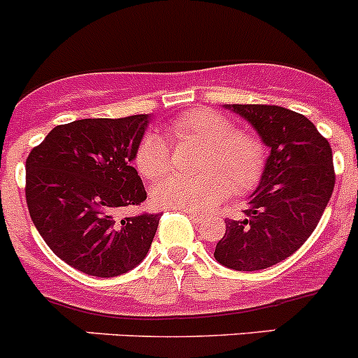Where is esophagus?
<instances>
[{
  "label": "esophagus",
  "mask_w": 358,
  "mask_h": 358,
  "mask_svg": "<svg viewBox=\"0 0 358 358\" xmlns=\"http://www.w3.org/2000/svg\"><path fill=\"white\" fill-rule=\"evenodd\" d=\"M187 217H189L194 224H201V222H203V217L197 213H190V211H187Z\"/></svg>",
  "instance_id": "1"
}]
</instances>
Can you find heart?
<instances>
[{
    "label": "heart",
    "instance_id": "obj_1",
    "mask_svg": "<svg viewBox=\"0 0 358 358\" xmlns=\"http://www.w3.org/2000/svg\"><path fill=\"white\" fill-rule=\"evenodd\" d=\"M166 134L173 143H196L201 150L194 164L197 175H171L154 187L157 206L203 213L231 192H248L262 178L267 162L264 140L252 131L234 129L232 120L217 110H187L168 124ZM134 164L143 178H161L171 166V148L157 133H147L134 152Z\"/></svg>",
    "mask_w": 358,
    "mask_h": 358
}]
</instances>
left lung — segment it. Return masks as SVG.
Wrapping results in <instances>:
<instances>
[{"label": "left lung", "instance_id": "8db88e82", "mask_svg": "<svg viewBox=\"0 0 358 358\" xmlns=\"http://www.w3.org/2000/svg\"><path fill=\"white\" fill-rule=\"evenodd\" d=\"M271 148L241 218H225L215 259L236 271L282 262L317 229L336 182L332 148L315 124L276 105H229Z\"/></svg>", "mask_w": 358, "mask_h": 358}]
</instances>
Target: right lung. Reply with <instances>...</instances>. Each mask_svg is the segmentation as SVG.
Masks as SVG:
<instances>
[{"label": "right lung", "mask_w": 358, "mask_h": 358, "mask_svg": "<svg viewBox=\"0 0 358 358\" xmlns=\"http://www.w3.org/2000/svg\"><path fill=\"white\" fill-rule=\"evenodd\" d=\"M147 124L148 115L61 124L27 155L31 220L48 248L85 275H124L150 248L161 213L115 218L147 199L131 166Z\"/></svg>", "instance_id": "right-lung-1"}]
</instances>
